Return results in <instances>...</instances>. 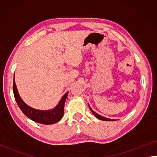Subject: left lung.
I'll use <instances>...</instances> for the list:
<instances>
[{"instance_id": "1", "label": "left lung", "mask_w": 157, "mask_h": 157, "mask_svg": "<svg viewBox=\"0 0 157 157\" xmlns=\"http://www.w3.org/2000/svg\"><path fill=\"white\" fill-rule=\"evenodd\" d=\"M88 107H89V108H90V111L92 112V113L94 114V115L96 116V117H97L98 118V120H103V121H116V120H112V119H109V118H107V117H103V116H100V115H99V114H98L96 112H95L94 111H93L92 110V109L90 108V105L88 104Z\"/></svg>"}]
</instances>
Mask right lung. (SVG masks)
<instances>
[{
	"instance_id": "obj_1",
	"label": "right lung",
	"mask_w": 157,
	"mask_h": 157,
	"mask_svg": "<svg viewBox=\"0 0 157 157\" xmlns=\"http://www.w3.org/2000/svg\"><path fill=\"white\" fill-rule=\"evenodd\" d=\"M13 92L17 104L18 105L20 109L22 110V112L25 115L33 121L45 125L56 124L61 120L63 114H64L65 102L69 93V92H67L63 95L60 101H59L58 104L54 108L48 110H40L29 106L21 98L15 83L14 76L13 82Z\"/></svg>"
}]
</instances>
